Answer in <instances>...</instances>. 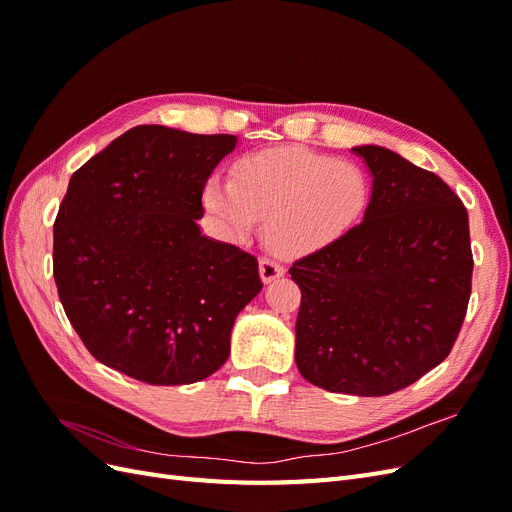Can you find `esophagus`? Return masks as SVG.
Instances as JSON below:
<instances>
[{
    "label": "esophagus",
    "instance_id": "obj_1",
    "mask_svg": "<svg viewBox=\"0 0 512 512\" xmlns=\"http://www.w3.org/2000/svg\"><path fill=\"white\" fill-rule=\"evenodd\" d=\"M284 273H286V269L280 265V262H275L273 258H262L260 260V277H262V282H265V284L280 280V277H284Z\"/></svg>",
    "mask_w": 512,
    "mask_h": 512
}]
</instances>
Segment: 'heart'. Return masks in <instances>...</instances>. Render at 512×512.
<instances>
[{
	"instance_id": "b5f03b06",
	"label": "heart",
	"mask_w": 512,
	"mask_h": 512,
	"mask_svg": "<svg viewBox=\"0 0 512 512\" xmlns=\"http://www.w3.org/2000/svg\"><path fill=\"white\" fill-rule=\"evenodd\" d=\"M203 200L232 241L252 237L258 220L273 252L322 250L361 222L369 203L365 170L307 147L256 151L232 168L230 181L211 177Z\"/></svg>"
}]
</instances>
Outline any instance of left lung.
Listing matches in <instances>:
<instances>
[{
  "label": "left lung",
  "instance_id": "8db88e82",
  "mask_svg": "<svg viewBox=\"0 0 512 512\" xmlns=\"http://www.w3.org/2000/svg\"><path fill=\"white\" fill-rule=\"evenodd\" d=\"M374 188L348 235L292 262L301 288L294 359L331 393L406 389L453 350L472 292L468 211L391 149L354 147Z\"/></svg>",
  "mask_w": 512,
  "mask_h": 512
}]
</instances>
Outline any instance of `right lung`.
Returning a JSON list of instances; mask_svg holds the SVG:
<instances>
[{"label":"right lung","instance_id":"1","mask_svg":"<svg viewBox=\"0 0 512 512\" xmlns=\"http://www.w3.org/2000/svg\"><path fill=\"white\" fill-rule=\"evenodd\" d=\"M232 134L136 126L70 179L53 224V277L85 348L158 386L192 384L230 354L262 290L258 260L200 235L203 190Z\"/></svg>","mask_w":512,"mask_h":512}]
</instances>
